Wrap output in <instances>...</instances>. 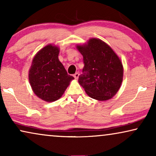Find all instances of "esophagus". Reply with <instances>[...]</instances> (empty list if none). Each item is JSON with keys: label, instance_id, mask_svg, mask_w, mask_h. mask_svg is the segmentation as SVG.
Here are the masks:
<instances>
[{"label": "esophagus", "instance_id": "34e87169", "mask_svg": "<svg viewBox=\"0 0 156 156\" xmlns=\"http://www.w3.org/2000/svg\"><path fill=\"white\" fill-rule=\"evenodd\" d=\"M79 76H80V74L78 73V72H76V73H75L74 74V77L75 80H77V79L79 78Z\"/></svg>", "mask_w": 156, "mask_h": 156}]
</instances>
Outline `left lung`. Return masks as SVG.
Returning a JSON list of instances; mask_svg holds the SVG:
<instances>
[{"instance_id": "8db88e82", "label": "left lung", "mask_w": 156, "mask_h": 156, "mask_svg": "<svg viewBox=\"0 0 156 156\" xmlns=\"http://www.w3.org/2000/svg\"><path fill=\"white\" fill-rule=\"evenodd\" d=\"M76 48L84 63L79 84L92 99H112L123 82V67L120 58L108 44L98 38H90L87 43L76 44Z\"/></svg>"}]
</instances>
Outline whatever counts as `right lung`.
Here are the masks:
<instances>
[{
    "instance_id": "obj_1",
    "label": "right lung",
    "mask_w": 156,
    "mask_h": 156,
    "mask_svg": "<svg viewBox=\"0 0 156 156\" xmlns=\"http://www.w3.org/2000/svg\"><path fill=\"white\" fill-rule=\"evenodd\" d=\"M59 48L49 44L33 57L28 72L29 82L33 92L47 102L58 100L74 80L59 60Z\"/></svg>"
}]
</instances>
